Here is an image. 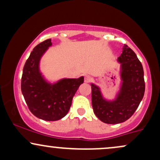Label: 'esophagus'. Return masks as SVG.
<instances>
[{
  "mask_svg": "<svg viewBox=\"0 0 160 160\" xmlns=\"http://www.w3.org/2000/svg\"><path fill=\"white\" fill-rule=\"evenodd\" d=\"M92 80V78L90 76H86L85 78H84V82H90Z\"/></svg>",
  "mask_w": 160,
  "mask_h": 160,
  "instance_id": "esophagus-1",
  "label": "esophagus"
}]
</instances>
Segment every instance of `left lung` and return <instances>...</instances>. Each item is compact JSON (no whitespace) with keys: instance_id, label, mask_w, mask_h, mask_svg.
<instances>
[{"instance_id":"8db88e82","label":"left lung","mask_w":160,"mask_h":160,"mask_svg":"<svg viewBox=\"0 0 160 160\" xmlns=\"http://www.w3.org/2000/svg\"><path fill=\"white\" fill-rule=\"evenodd\" d=\"M122 80L120 93L115 101L102 98L98 86L92 84V105L96 117L103 122L117 124L129 119L136 111L145 91L144 70L135 52L125 44L118 58Z\"/></svg>"}]
</instances>
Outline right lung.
I'll return each instance as SVG.
<instances>
[{
	"label": "right lung",
	"mask_w": 160,
	"mask_h": 160,
	"mask_svg": "<svg viewBox=\"0 0 160 160\" xmlns=\"http://www.w3.org/2000/svg\"><path fill=\"white\" fill-rule=\"evenodd\" d=\"M51 45V39H48L33 49L24 65L21 89L33 114L41 120L56 121L68 113L73 97L84 78L63 79L52 85L46 82L39 71V62Z\"/></svg>",
	"instance_id": "add662e5"
}]
</instances>
